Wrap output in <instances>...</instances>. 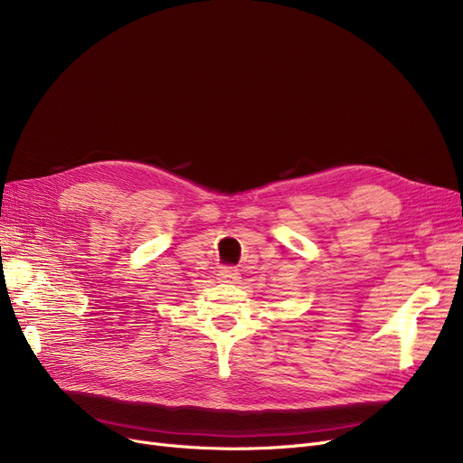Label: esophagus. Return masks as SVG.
Listing matches in <instances>:
<instances>
[{
    "label": "esophagus",
    "mask_w": 463,
    "mask_h": 463,
    "mask_svg": "<svg viewBox=\"0 0 463 463\" xmlns=\"http://www.w3.org/2000/svg\"><path fill=\"white\" fill-rule=\"evenodd\" d=\"M217 279L225 283H234L240 279V272L238 269H234V266H222L217 272Z\"/></svg>",
    "instance_id": "obj_1"
}]
</instances>
